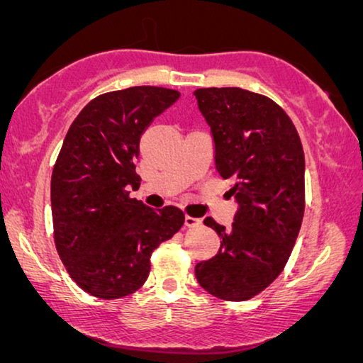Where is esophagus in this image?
<instances>
[{"label": "esophagus", "mask_w": 363, "mask_h": 363, "mask_svg": "<svg viewBox=\"0 0 363 363\" xmlns=\"http://www.w3.org/2000/svg\"><path fill=\"white\" fill-rule=\"evenodd\" d=\"M185 226L186 228H198L201 226V220L200 218H193V216H185Z\"/></svg>", "instance_id": "1"}]
</instances>
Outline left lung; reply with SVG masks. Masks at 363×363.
I'll return each instance as SVG.
<instances>
[{
    "mask_svg": "<svg viewBox=\"0 0 363 363\" xmlns=\"http://www.w3.org/2000/svg\"><path fill=\"white\" fill-rule=\"evenodd\" d=\"M210 127L215 168L231 180L238 210L220 236L215 257L198 262L200 286L223 301H246L264 291L289 259L304 216V150L287 113L259 94L240 87L195 92Z\"/></svg>",
    "mask_w": 363,
    "mask_h": 363,
    "instance_id": "1",
    "label": "left lung"
}]
</instances>
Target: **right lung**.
I'll use <instances>...</instances> for the list:
<instances>
[{"label":"right lung","mask_w":363,"mask_h":363,"mask_svg":"<svg viewBox=\"0 0 363 363\" xmlns=\"http://www.w3.org/2000/svg\"><path fill=\"white\" fill-rule=\"evenodd\" d=\"M180 92L138 86L102 94L69 127L51 178L54 241L76 284L101 299L140 289L155 247L185 223L180 208L153 210L128 196L140 186L138 145Z\"/></svg>","instance_id":"right-lung-1"}]
</instances>
